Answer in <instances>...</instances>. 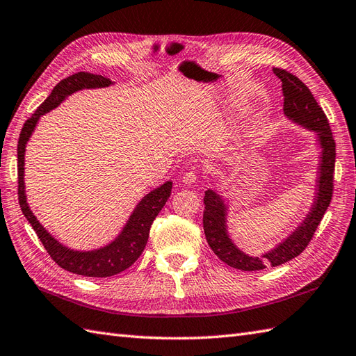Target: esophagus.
<instances>
[{
  "mask_svg": "<svg viewBox=\"0 0 356 356\" xmlns=\"http://www.w3.org/2000/svg\"><path fill=\"white\" fill-rule=\"evenodd\" d=\"M196 179H198V173H196L195 170H188L183 175V183L186 186H192L196 183Z\"/></svg>",
  "mask_w": 356,
  "mask_h": 356,
  "instance_id": "esophagus-1",
  "label": "esophagus"
}]
</instances>
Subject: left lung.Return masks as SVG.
Segmentation results:
<instances>
[{
	"mask_svg": "<svg viewBox=\"0 0 356 356\" xmlns=\"http://www.w3.org/2000/svg\"><path fill=\"white\" fill-rule=\"evenodd\" d=\"M273 71L282 81L283 97H285L283 113L289 120L317 134L318 146L321 149L317 188H315L311 211L307 213L303 222L277 247L257 257L245 254L233 243L227 232V205L224 200L211 188L205 192V210L202 216L205 239L213 252L224 264L241 271H260L266 266H279L302 254L325 216L334 193L335 140L327 117L314 99L309 88L298 77L282 68H273Z\"/></svg>",
	"mask_w": 356,
	"mask_h": 356,
	"instance_id": "obj_1",
	"label": "left lung"
}]
</instances>
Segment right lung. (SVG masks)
Returning <instances> with one entry per match:
<instances>
[{
    "label": "right lung",
    "mask_w": 356,
    "mask_h": 356,
    "mask_svg": "<svg viewBox=\"0 0 356 356\" xmlns=\"http://www.w3.org/2000/svg\"><path fill=\"white\" fill-rule=\"evenodd\" d=\"M109 85H113V82L108 77L85 73V71L68 76L54 86L50 96L44 100V104L24 123L18 140V200L24 216L27 218L30 225L33 227L39 241L42 242L44 248L54 262L60 268H64V270L73 274L85 275V277H111V275L128 270L131 265H134V262L141 256V252H143L146 247L149 230H151L154 219L169 200L172 192V181H168V183H164L163 186L156 187L155 191L143 196V200L134 209L122 233L111 243L92 251H74L54 239L39 224L33 213H31L27 204L26 191H24L26 188V186H24V154H26L27 141L31 132L35 131L36 123L41 115L59 106L70 94L81 90L105 88V86Z\"/></svg>",
    "instance_id": "add662e5"
}]
</instances>
